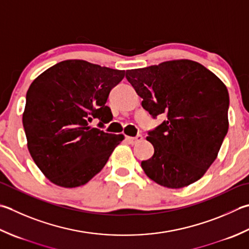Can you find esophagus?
<instances>
[{
  "label": "esophagus",
  "mask_w": 249,
  "mask_h": 249,
  "mask_svg": "<svg viewBox=\"0 0 249 249\" xmlns=\"http://www.w3.org/2000/svg\"><path fill=\"white\" fill-rule=\"evenodd\" d=\"M126 140H127L128 142L131 144H136L137 142H139V141L142 140V135L138 134L136 137H126Z\"/></svg>",
  "instance_id": "esophagus-1"
}]
</instances>
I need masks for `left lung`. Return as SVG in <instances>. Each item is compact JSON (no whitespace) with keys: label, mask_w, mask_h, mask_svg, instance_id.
<instances>
[{"label":"left lung","mask_w":249,"mask_h":249,"mask_svg":"<svg viewBox=\"0 0 249 249\" xmlns=\"http://www.w3.org/2000/svg\"><path fill=\"white\" fill-rule=\"evenodd\" d=\"M143 109L163 123L148 131L154 147L141 167L163 187L179 189L197 181L216 160L229 128L226 85L201 63L173 60L126 71Z\"/></svg>","instance_id":"obj_1"}]
</instances>
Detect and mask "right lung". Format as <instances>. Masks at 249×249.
<instances>
[{
	"label": "right lung",
	"instance_id": "1",
	"mask_svg": "<svg viewBox=\"0 0 249 249\" xmlns=\"http://www.w3.org/2000/svg\"><path fill=\"white\" fill-rule=\"evenodd\" d=\"M124 70L85 60H65L38 75L29 87L22 124L34 162L53 183L83 186L98 174L123 135L102 127L113 118L106 105Z\"/></svg>",
	"mask_w": 249,
	"mask_h": 249
}]
</instances>
